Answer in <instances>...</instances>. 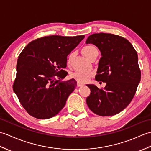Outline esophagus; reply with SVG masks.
Here are the masks:
<instances>
[{
  "label": "esophagus",
  "mask_w": 151,
  "mask_h": 151,
  "mask_svg": "<svg viewBox=\"0 0 151 151\" xmlns=\"http://www.w3.org/2000/svg\"><path fill=\"white\" fill-rule=\"evenodd\" d=\"M83 85H84V84H83L82 83H81V82H78L77 83V86H78V87H81V86H82Z\"/></svg>",
  "instance_id": "obj_1"
}]
</instances>
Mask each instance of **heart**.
Masks as SVG:
<instances>
[{"mask_svg":"<svg viewBox=\"0 0 151 151\" xmlns=\"http://www.w3.org/2000/svg\"><path fill=\"white\" fill-rule=\"evenodd\" d=\"M82 52L89 60H90L93 56L99 54V51L97 48L93 45H86L82 49ZM73 57V52L69 54V56H67V63L68 65H69L70 62H71ZM70 76H71L73 78L75 79L76 81L83 83L89 81L91 76V73L88 71H78H78H75L72 73Z\"/></svg>","mask_w":151,"mask_h":151,"instance_id":"heart-1","label":"heart"}]
</instances>
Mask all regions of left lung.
Instances as JSON below:
<instances>
[{"label": "left lung", "instance_id": "obj_1", "mask_svg": "<svg viewBox=\"0 0 151 151\" xmlns=\"http://www.w3.org/2000/svg\"><path fill=\"white\" fill-rule=\"evenodd\" d=\"M86 43L93 44L100 50L102 57L95 80L106 83L103 89L88 84L91 93L86 103L100 116L117 114L132 101L140 82L136 51L127 39L112 34H91Z\"/></svg>", "mask_w": 151, "mask_h": 151}]
</instances>
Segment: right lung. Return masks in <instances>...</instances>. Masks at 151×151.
<instances>
[{"mask_svg": "<svg viewBox=\"0 0 151 151\" xmlns=\"http://www.w3.org/2000/svg\"><path fill=\"white\" fill-rule=\"evenodd\" d=\"M84 35L49 36L28 43L19 54L13 89L28 114L46 119L55 116L76 88L75 79L62 82L68 73L67 56Z\"/></svg>", "mask_w": 151, "mask_h": 151, "instance_id": "right-lung-1", "label": "right lung"}]
</instances>
